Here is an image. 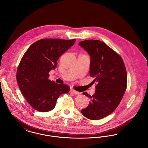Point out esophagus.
<instances>
[{
	"instance_id": "34e87169",
	"label": "esophagus",
	"mask_w": 148,
	"mask_h": 148,
	"mask_svg": "<svg viewBox=\"0 0 148 148\" xmlns=\"http://www.w3.org/2000/svg\"><path fill=\"white\" fill-rule=\"evenodd\" d=\"M70 92L73 93V94H74V95H79L80 94V93L79 92H77V91H76V90H74V89H70Z\"/></svg>"
}]
</instances>
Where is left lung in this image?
Segmentation results:
<instances>
[{"mask_svg":"<svg viewBox=\"0 0 148 148\" xmlns=\"http://www.w3.org/2000/svg\"><path fill=\"white\" fill-rule=\"evenodd\" d=\"M79 45L90 56V75L94 78L92 82L97 83L95 95L83 93L90 101L82 113L90 120H99L120 104L127 87L126 70L121 57L104 42L88 40Z\"/></svg>","mask_w":148,"mask_h":148,"instance_id":"8db88e82","label":"left lung"}]
</instances>
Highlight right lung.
<instances>
[{
  "label": "right lung",
  "mask_w": 148,
  "mask_h": 148,
  "mask_svg": "<svg viewBox=\"0 0 148 148\" xmlns=\"http://www.w3.org/2000/svg\"><path fill=\"white\" fill-rule=\"evenodd\" d=\"M75 42V39L40 40L32 44L23 55L17 71V80L27 101L36 110H53L59 97L70 88L49 79V73L57 67V61Z\"/></svg>",
  "instance_id": "add662e5"
}]
</instances>
